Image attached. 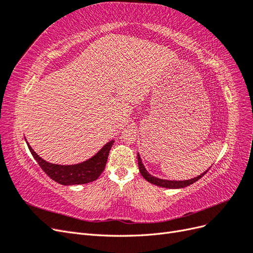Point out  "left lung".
Returning <instances> with one entry per match:
<instances>
[{
	"mask_svg": "<svg viewBox=\"0 0 253 253\" xmlns=\"http://www.w3.org/2000/svg\"><path fill=\"white\" fill-rule=\"evenodd\" d=\"M137 159H138V167H139V172L140 174L143 176V178L145 180H148L149 182L153 183V185H156L158 187H163V188H169V189H179V188H185L188 187L190 185H192L193 182L197 181L198 179H201L203 176L208 172L207 170L206 172H204L203 174L198 175L197 177L194 178H191L188 180H167V179H160L155 177V176L151 175L150 173H148V171L145 170V168L141 162V158L139 156V154H137Z\"/></svg>",
	"mask_w": 253,
	"mask_h": 253,
	"instance_id": "1",
	"label": "left lung"
}]
</instances>
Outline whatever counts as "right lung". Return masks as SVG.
<instances>
[{"label":"right lung","instance_id":"right-lung-1","mask_svg":"<svg viewBox=\"0 0 253 253\" xmlns=\"http://www.w3.org/2000/svg\"><path fill=\"white\" fill-rule=\"evenodd\" d=\"M27 142V141H26ZM114 143V140L106 143L104 147L99 151L96 155L85 160L81 164L62 166L55 165L45 162L28 144V149L32 153L34 158L37 160L38 165L46 173L49 177L57 181L60 185L72 186V185H83L96 180L103 172L106 162H108L109 153Z\"/></svg>","mask_w":253,"mask_h":253}]
</instances>
